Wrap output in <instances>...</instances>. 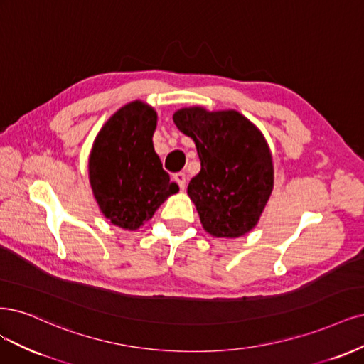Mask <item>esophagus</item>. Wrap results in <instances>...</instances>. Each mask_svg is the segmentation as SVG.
I'll return each mask as SVG.
<instances>
[{
    "label": "esophagus",
    "instance_id": "1",
    "mask_svg": "<svg viewBox=\"0 0 364 364\" xmlns=\"http://www.w3.org/2000/svg\"><path fill=\"white\" fill-rule=\"evenodd\" d=\"M173 180L178 183V186H180V189H184L186 187V173L184 172H177L173 175Z\"/></svg>",
    "mask_w": 364,
    "mask_h": 364
}]
</instances>
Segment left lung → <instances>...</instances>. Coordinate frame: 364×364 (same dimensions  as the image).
Listing matches in <instances>:
<instances>
[{"label": "left lung", "instance_id": "1", "mask_svg": "<svg viewBox=\"0 0 364 364\" xmlns=\"http://www.w3.org/2000/svg\"><path fill=\"white\" fill-rule=\"evenodd\" d=\"M193 139L201 171L187 186L204 230L236 239L259 222L274 189L272 156L262 132L236 110L186 107L173 113Z\"/></svg>", "mask_w": 364, "mask_h": 364}]
</instances>
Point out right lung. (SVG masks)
Masks as SVG:
<instances>
[{
    "label": "right lung",
    "mask_w": 364,
    "mask_h": 364,
    "mask_svg": "<svg viewBox=\"0 0 364 364\" xmlns=\"http://www.w3.org/2000/svg\"><path fill=\"white\" fill-rule=\"evenodd\" d=\"M157 113L128 102L104 124L89 157V180L102 215L113 225L137 230L166 198L178 192L152 145Z\"/></svg>",
    "instance_id": "add662e5"
}]
</instances>
